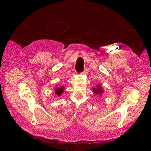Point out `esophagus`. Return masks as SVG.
<instances>
[{
    "instance_id": "obj_1",
    "label": "esophagus",
    "mask_w": 151,
    "mask_h": 151,
    "mask_svg": "<svg viewBox=\"0 0 151 151\" xmlns=\"http://www.w3.org/2000/svg\"><path fill=\"white\" fill-rule=\"evenodd\" d=\"M87 73V72H86V70H85V71H83V72H82L81 74H86Z\"/></svg>"
}]
</instances>
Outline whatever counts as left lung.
Listing matches in <instances>:
<instances>
[{
  "mask_svg": "<svg viewBox=\"0 0 151 151\" xmlns=\"http://www.w3.org/2000/svg\"><path fill=\"white\" fill-rule=\"evenodd\" d=\"M93 92L94 94H101L103 93V89H102L101 86L100 85H98L96 86V88H93Z\"/></svg>",
  "mask_w": 151,
  "mask_h": 151,
  "instance_id": "obj_1",
  "label": "left lung"
}]
</instances>
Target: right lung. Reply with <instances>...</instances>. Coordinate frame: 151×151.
<instances>
[{
  "label": "right lung",
  "instance_id": "add662e5",
  "mask_svg": "<svg viewBox=\"0 0 151 151\" xmlns=\"http://www.w3.org/2000/svg\"><path fill=\"white\" fill-rule=\"evenodd\" d=\"M63 90H64V87H63V86H62V87H60V88L57 87V88H56L55 90V94H57V95H58V96H60L61 94H62L63 92L64 91Z\"/></svg>",
  "mask_w": 151,
  "mask_h": 151
}]
</instances>
